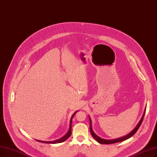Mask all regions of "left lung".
I'll list each match as a JSON object with an SVG mask.
<instances>
[{"instance_id": "obj_1", "label": "left lung", "mask_w": 157, "mask_h": 157, "mask_svg": "<svg viewBox=\"0 0 157 157\" xmlns=\"http://www.w3.org/2000/svg\"><path fill=\"white\" fill-rule=\"evenodd\" d=\"M145 112H146V108H145V110H144V113H143V115L142 117L141 118V119L140 120L139 122L138 123V124L136 126V127L133 129V131H132L130 133H129V134L126 135V136H124V137H120V138H118V139H112V140H106V139H101L99 137H98V136L95 134L94 131L92 130V121H91V119L89 117V119H90V132H91V135L92 137L96 140V141H98L99 143H100V144H114V143H117V142H122V141H124L129 138H130L131 137H132V136L137 132V131L138 130V129L139 128L140 126L142 124V120L143 119H144V115H145Z\"/></svg>"}]
</instances>
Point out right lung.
<instances>
[{
    "label": "right lung",
    "mask_w": 157,
    "mask_h": 157,
    "mask_svg": "<svg viewBox=\"0 0 157 157\" xmlns=\"http://www.w3.org/2000/svg\"><path fill=\"white\" fill-rule=\"evenodd\" d=\"M78 112V111H77ZM77 112H74V113L72 115V117H71V121H70V127H69V131H68V132H67V133L65 135V136H63V137H62V138H61L60 139H58V140H54V141H49V142H48V141H42V140H36L37 141H39V142H44V143H47V144H56V143H61V142H64V141H65L68 138H69L70 136H71V133H72V132H71V128H72V118H73V117L74 116V115L76 114V113Z\"/></svg>",
    "instance_id": "obj_1"
}]
</instances>
